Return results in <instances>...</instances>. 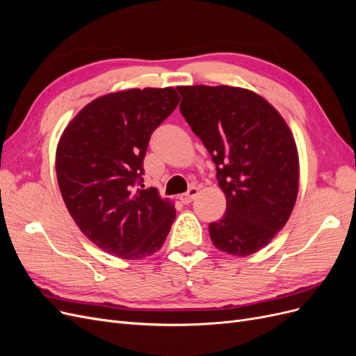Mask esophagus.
<instances>
[{
	"label": "esophagus",
	"instance_id": "obj_1",
	"mask_svg": "<svg viewBox=\"0 0 356 356\" xmlns=\"http://www.w3.org/2000/svg\"><path fill=\"white\" fill-rule=\"evenodd\" d=\"M197 193H199V190L196 187H191L187 193H184V195L179 196V200L184 203V204H188V203L193 202V199L197 196Z\"/></svg>",
	"mask_w": 356,
	"mask_h": 356
}]
</instances>
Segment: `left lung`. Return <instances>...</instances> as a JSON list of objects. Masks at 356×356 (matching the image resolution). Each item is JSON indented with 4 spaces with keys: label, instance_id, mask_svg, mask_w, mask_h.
I'll list each match as a JSON object with an SVG mask.
<instances>
[{
    "label": "left lung",
    "instance_id": "1",
    "mask_svg": "<svg viewBox=\"0 0 356 356\" xmlns=\"http://www.w3.org/2000/svg\"><path fill=\"white\" fill-rule=\"evenodd\" d=\"M191 131L217 166L227 200L209 224L220 251L251 255L286 224L298 193V153L288 124L260 95L232 86H179Z\"/></svg>",
    "mask_w": 356,
    "mask_h": 356
}]
</instances>
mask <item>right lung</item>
I'll return each instance as SVG.
<instances>
[{
    "label": "right lung",
    "instance_id": "right-lung-1",
    "mask_svg": "<svg viewBox=\"0 0 356 356\" xmlns=\"http://www.w3.org/2000/svg\"><path fill=\"white\" fill-rule=\"evenodd\" d=\"M178 104L174 88L108 93L63 131L56 149L60 195L79 229L102 251L139 260L163 245L175 208L156 188L144 190L143 165L149 136Z\"/></svg>",
    "mask_w": 356,
    "mask_h": 356
}]
</instances>
